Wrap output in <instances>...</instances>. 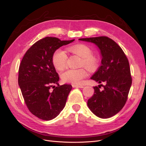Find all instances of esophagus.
<instances>
[{
    "label": "esophagus",
    "mask_w": 146,
    "mask_h": 146,
    "mask_svg": "<svg viewBox=\"0 0 146 146\" xmlns=\"http://www.w3.org/2000/svg\"><path fill=\"white\" fill-rule=\"evenodd\" d=\"M72 87L73 88H84V86L82 85H72Z\"/></svg>",
    "instance_id": "34e87169"
}]
</instances>
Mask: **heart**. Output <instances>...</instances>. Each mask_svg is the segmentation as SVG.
<instances>
[{"label": "heart", "instance_id": "b5f03b06", "mask_svg": "<svg viewBox=\"0 0 146 146\" xmlns=\"http://www.w3.org/2000/svg\"><path fill=\"white\" fill-rule=\"evenodd\" d=\"M68 50L82 58V66H85L88 70L94 69L98 65L96 57L92 55L91 48L86 45L76 44L69 47ZM68 56L66 52L61 48L57 49L52 56V63L58 70H63L66 66ZM88 73L85 69H68L61 74V79L65 83H70L74 85H78L82 82L83 78L86 77Z\"/></svg>", "mask_w": 146, "mask_h": 146}]
</instances>
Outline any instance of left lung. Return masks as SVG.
<instances>
[{"instance_id": "1", "label": "left lung", "mask_w": 146, "mask_h": 146, "mask_svg": "<svg viewBox=\"0 0 146 146\" xmlns=\"http://www.w3.org/2000/svg\"><path fill=\"white\" fill-rule=\"evenodd\" d=\"M78 40L93 43L101 55V66L91 77L99 83H104V90L94 86V94L88 100V107L96 116L109 118L123 107L131 85L129 63L117 44L106 36L80 38Z\"/></svg>"}]
</instances>
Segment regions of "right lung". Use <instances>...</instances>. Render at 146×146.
Here are the masks:
<instances>
[{"label":"right lung","mask_w":146,"mask_h":146,"mask_svg":"<svg viewBox=\"0 0 146 146\" xmlns=\"http://www.w3.org/2000/svg\"><path fill=\"white\" fill-rule=\"evenodd\" d=\"M74 41L46 37L31 46L21 61L18 84L22 94L30 111L42 120H52L58 115L72 88L70 85H59L52 56L60 47ZM53 84L58 86L51 90Z\"/></svg>","instance_id":"obj_1"}]
</instances>
